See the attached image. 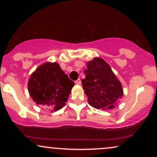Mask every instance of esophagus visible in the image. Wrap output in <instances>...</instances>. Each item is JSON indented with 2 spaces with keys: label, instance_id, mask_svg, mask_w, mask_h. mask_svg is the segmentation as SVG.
<instances>
[{
  "label": "esophagus",
  "instance_id": "34e87169",
  "mask_svg": "<svg viewBox=\"0 0 157 157\" xmlns=\"http://www.w3.org/2000/svg\"><path fill=\"white\" fill-rule=\"evenodd\" d=\"M75 83H76V84H78V85H79V84H81V79H77L76 81H75Z\"/></svg>",
  "mask_w": 157,
  "mask_h": 157
}]
</instances>
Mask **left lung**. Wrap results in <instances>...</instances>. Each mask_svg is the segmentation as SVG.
<instances>
[{
    "mask_svg": "<svg viewBox=\"0 0 157 157\" xmlns=\"http://www.w3.org/2000/svg\"><path fill=\"white\" fill-rule=\"evenodd\" d=\"M86 77L81 81L88 102L94 108L113 109L123 96L120 81L110 66L101 58H94L87 63Z\"/></svg>",
    "mask_w": 157,
    "mask_h": 157,
    "instance_id": "1",
    "label": "left lung"
}]
</instances>
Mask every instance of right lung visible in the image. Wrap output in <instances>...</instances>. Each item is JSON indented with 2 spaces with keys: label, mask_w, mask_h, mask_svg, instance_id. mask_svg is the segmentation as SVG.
Wrapping results in <instances>:
<instances>
[{
  "label": "right lung",
  "mask_w": 157,
  "mask_h": 157,
  "mask_svg": "<svg viewBox=\"0 0 157 157\" xmlns=\"http://www.w3.org/2000/svg\"><path fill=\"white\" fill-rule=\"evenodd\" d=\"M74 85L59 63L47 62L31 74L28 88L33 101L55 111L66 104Z\"/></svg>",
  "instance_id": "1"
}]
</instances>
